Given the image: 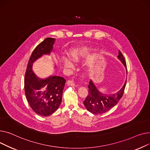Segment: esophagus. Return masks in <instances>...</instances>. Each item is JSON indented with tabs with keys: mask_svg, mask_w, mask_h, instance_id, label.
<instances>
[{
	"mask_svg": "<svg viewBox=\"0 0 150 150\" xmlns=\"http://www.w3.org/2000/svg\"><path fill=\"white\" fill-rule=\"evenodd\" d=\"M67 84H68V85L71 86H77V84L75 83L73 79H70V80H68L67 82Z\"/></svg>",
	"mask_w": 150,
	"mask_h": 150,
	"instance_id": "obj_1",
	"label": "esophagus"
}]
</instances>
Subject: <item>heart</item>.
<instances>
[{
    "mask_svg": "<svg viewBox=\"0 0 150 150\" xmlns=\"http://www.w3.org/2000/svg\"><path fill=\"white\" fill-rule=\"evenodd\" d=\"M82 55H83V52L82 51H74L71 54L72 58H73V60L75 62H78L80 60ZM62 64L64 65V67H72V64L71 62V61H70L67 58H64L62 59Z\"/></svg>",
    "mask_w": 150,
    "mask_h": 150,
    "instance_id": "b5f03b06",
    "label": "heart"
}]
</instances>
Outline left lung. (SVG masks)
<instances>
[{
    "mask_svg": "<svg viewBox=\"0 0 150 150\" xmlns=\"http://www.w3.org/2000/svg\"><path fill=\"white\" fill-rule=\"evenodd\" d=\"M117 57L127 68L125 59L120 50H119ZM126 82L127 81L117 93L108 96L99 92L93 82L90 81L88 85V94L83 102L85 108L94 114H101L109 111L118 103L124 94Z\"/></svg>",
    "mask_w": 150,
    "mask_h": 150,
    "instance_id": "8db88e82",
    "label": "left lung"
}]
</instances>
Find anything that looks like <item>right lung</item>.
Masks as SVG:
<instances>
[{
    "instance_id": "add662e5",
    "label": "right lung",
    "mask_w": 150,
    "mask_h": 150,
    "mask_svg": "<svg viewBox=\"0 0 150 150\" xmlns=\"http://www.w3.org/2000/svg\"><path fill=\"white\" fill-rule=\"evenodd\" d=\"M56 39L46 38L36 47L30 57L25 75V93L32 110L39 115L48 116L55 112L62 102L65 79L60 76L38 78L32 70L33 64L43 54L52 50Z\"/></svg>"
}]
</instances>
